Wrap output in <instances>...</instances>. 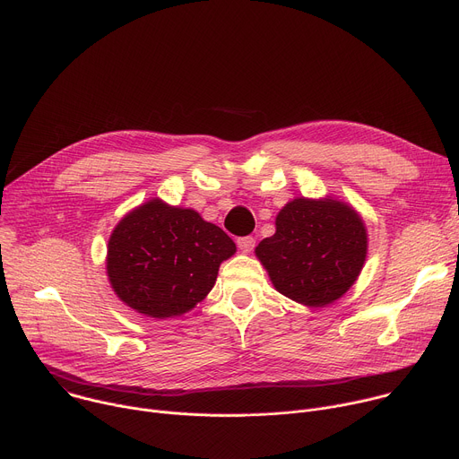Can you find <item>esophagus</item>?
<instances>
[{
	"mask_svg": "<svg viewBox=\"0 0 459 459\" xmlns=\"http://www.w3.org/2000/svg\"><path fill=\"white\" fill-rule=\"evenodd\" d=\"M237 246H238L240 252L250 254V252L255 248V238H254L252 235H248V237H238V238H237Z\"/></svg>",
	"mask_w": 459,
	"mask_h": 459,
	"instance_id": "obj_1",
	"label": "esophagus"
}]
</instances>
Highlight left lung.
<instances>
[{
    "label": "left lung",
    "mask_w": 459,
    "mask_h": 459,
    "mask_svg": "<svg viewBox=\"0 0 459 459\" xmlns=\"http://www.w3.org/2000/svg\"><path fill=\"white\" fill-rule=\"evenodd\" d=\"M368 252L366 226L338 200L296 198L279 211L275 233L255 255L273 287L307 307H324L355 283Z\"/></svg>",
    "instance_id": "1"
}]
</instances>
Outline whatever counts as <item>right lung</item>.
<instances>
[{
  "mask_svg": "<svg viewBox=\"0 0 459 459\" xmlns=\"http://www.w3.org/2000/svg\"><path fill=\"white\" fill-rule=\"evenodd\" d=\"M233 254L228 233L196 211L151 200L114 230L107 270L121 301L163 320L202 301L215 285L221 263Z\"/></svg>",
  "mask_w": 459,
  "mask_h": 459,
  "instance_id": "add662e5",
  "label": "right lung"
}]
</instances>
